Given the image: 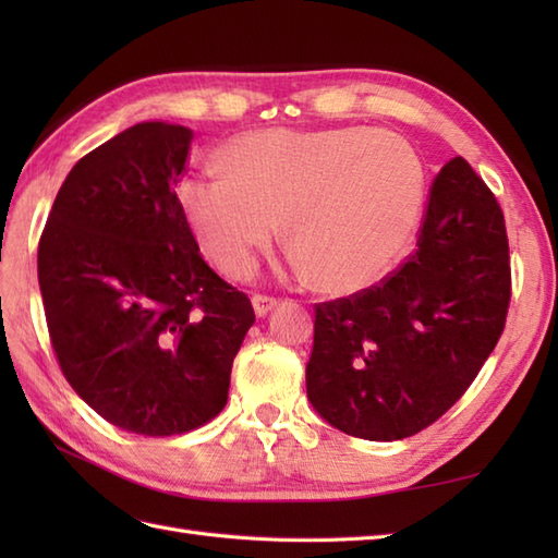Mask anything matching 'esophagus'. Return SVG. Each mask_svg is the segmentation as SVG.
<instances>
[{"label": "esophagus", "mask_w": 558, "mask_h": 558, "mask_svg": "<svg viewBox=\"0 0 558 558\" xmlns=\"http://www.w3.org/2000/svg\"><path fill=\"white\" fill-rule=\"evenodd\" d=\"M252 304H254V312H256V316H266L268 312L276 310V306L280 304V300H276V298H268V294H254V298H252Z\"/></svg>", "instance_id": "obj_1"}]
</instances>
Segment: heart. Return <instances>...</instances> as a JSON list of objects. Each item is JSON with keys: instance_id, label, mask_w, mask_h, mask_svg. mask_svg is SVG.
<instances>
[{"instance_id": "heart-1", "label": "heart", "mask_w": 558, "mask_h": 558, "mask_svg": "<svg viewBox=\"0 0 558 558\" xmlns=\"http://www.w3.org/2000/svg\"><path fill=\"white\" fill-rule=\"evenodd\" d=\"M225 162L177 189L201 252L225 276H248L282 218L316 286L354 292L396 264L420 220L424 162L398 134L268 129L234 138Z\"/></svg>"}]
</instances>
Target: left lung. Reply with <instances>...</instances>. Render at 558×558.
<instances>
[{
	"label": "left lung",
	"instance_id": "8db88e82",
	"mask_svg": "<svg viewBox=\"0 0 558 558\" xmlns=\"http://www.w3.org/2000/svg\"><path fill=\"white\" fill-rule=\"evenodd\" d=\"M508 304L504 210L458 156L429 189L414 252L378 286L314 306L306 396L350 436L417 434L475 381L504 333Z\"/></svg>",
	"mask_w": 558,
	"mask_h": 558
}]
</instances>
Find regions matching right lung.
<instances>
[{
  "label": "right lung",
  "instance_id": "obj_1",
  "mask_svg": "<svg viewBox=\"0 0 558 558\" xmlns=\"http://www.w3.org/2000/svg\"><path fill=\"white\" fill-rule=\"evenodd\" d=\"M192 129L141 122L83 156L38 244V280L59 369L120 429L174 436L228 402L256 316L198 254L174 186Z\"/></svg>",
  "mask_w": 558,
  "mask_h": 558
}]
</instances>
